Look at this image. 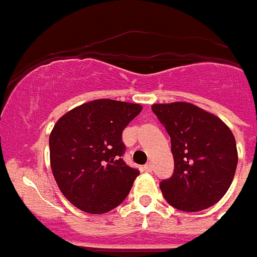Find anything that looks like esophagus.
Returning <instances> with one entry per match:
<instances>
[{
    "label": "esophagus",
    "mask_w": 257,
    "mask_h": 257,
    "mask_svg": "<svg viewBox=\"0 0 257 257\" xmlns=\"http://www.w3.org/2000/svg\"><path fill=\"white\" fill-rule=\"evenodd\" d=\"M143 171H146V172H151V171H153V164H151V163L145 164V166H143Z\"/></svg>",
    "instance_id": "obj_1"
}]
</instances>
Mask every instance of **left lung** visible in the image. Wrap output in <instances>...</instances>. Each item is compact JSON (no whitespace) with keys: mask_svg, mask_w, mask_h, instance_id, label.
I'll list each match as a JSON object with an SVG mask.
<instances>
[{"mask_svg":"<svg viewBox=\"0 0 257 257\" xmlns=\"http://www.w3.org/2000/svg\"><path fill=\"white\" fill-rule=\"evenodd\" d=\"M151 110L171 138L174 174L159 187L172 207L198 212L228 191L237 166L232 131L223 120L186 102L157 103Z\"/></svg>","mask_w":257,"mask_h":257,"instance_id":"8db88e82","label":"left lung"}]
</instances>
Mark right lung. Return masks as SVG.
<instances>
[{
    "mask_svg": "<svg viewBox=\"0 0 257 257\" xmlns=\"http://www.w3.org/2000/svg\"><path fill=\"white\" fill-rule=\"evenodd\" d=\"M142 111L138 103L96 99L58 119L49 138L53 175L65 198L89 213L118 207L138 168L123 161L122 133Z\"/></svg>",
    "mask_w": 257,
    "mask_h": 257,
    "instance_id": "1",
    "label": "right lung"
}]
</instances>
